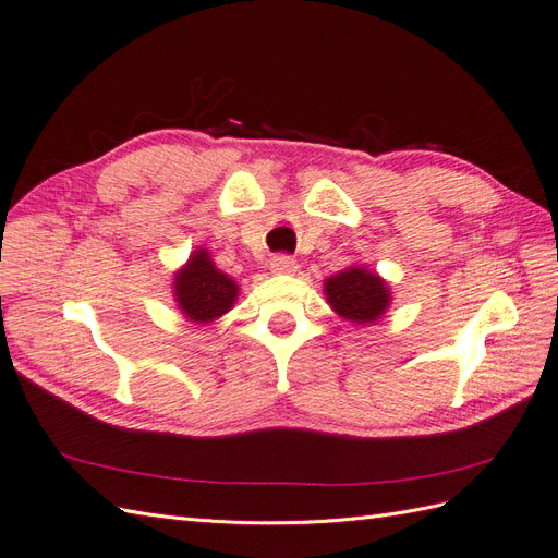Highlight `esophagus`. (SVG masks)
Wrapping results in <instances>:
<instances>
[{
    "label": "esophagus",
    "mask_w": 558,
    "mask_h": 558,
    "mask_svg": "<svg viewBox=\"0 0 558 558\" xmlns=\"http://www.w3.org/2000/svg\"><path fill=\"white\" fill-rule=\"evenodd\" d=\"M296 268L299 264L292 257H288V254H278V257L270 259V270L278 276H292L296 274Z\"/></svg>",
    "instance_id": "1"
}]
</instances>
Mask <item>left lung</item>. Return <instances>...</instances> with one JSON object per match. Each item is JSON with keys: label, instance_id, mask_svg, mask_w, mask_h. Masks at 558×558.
<instances>
[{"label": "left lung", "instance_id": "left-lung-1", "mask_svg": "<svg viewBox=\"0 0 558 558\" xmlns=\"http://www.w3.org/2000/svg\"><path fill=\"white\" fill-rule=\"evenodd\" d=\"M325 299L329 308L353 325H374L392 304L388 280L364 264H353L325 280Z\"/></svg>", "mask_w": 558, "mask_h": 558}]
</instances>
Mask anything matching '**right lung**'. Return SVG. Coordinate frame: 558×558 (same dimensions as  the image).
<instances>
[{"label":"right lung","instance_id":"add662e5","mask_svg":"<svg viewBox=\"0 0 558 558\" xmlns=\"http://www.w3.org/2000/svg\"><path fill=\"white\" fill-rule=\"evenodd\" d=\"M238 282L219 270L205 247L189 254L184 266L172 276L174 304L196 325H210L227 315L238 299Z\"/></svg>","mask_w":558,"mask_h":558}]
</instances>
